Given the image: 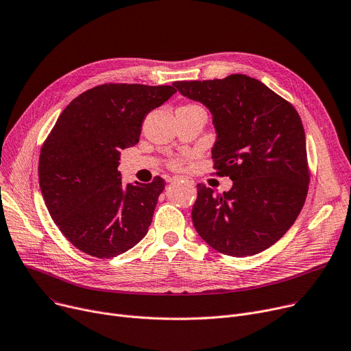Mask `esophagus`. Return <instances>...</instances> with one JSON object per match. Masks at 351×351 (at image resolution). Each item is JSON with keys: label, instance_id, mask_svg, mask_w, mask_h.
<instances>
[{"label": "esophagus", "instance_id": "obj_1", "mask_svg": "<svg viewBox=\"0 0 351 351\" xmlns=\"http://www.w3.org/2000/svg\"><path fill=\"white\" fill-rule=\"evenodd\" d=\"M169 181H182V182H186V184H190V185H194V181L193 180H190L188 177H170L169 178Z\"/></svg>", "mask_w": 351, "mask_h": 351}]
</instances>
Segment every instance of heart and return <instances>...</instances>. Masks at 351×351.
Masks as SVG:
<instances>
[{
	"instance_id": "b5f03b06",
	"label": "heart",
	"mask_w": 351,
	"mask_h": 351,
	"mask_svg": "<svg viewBox=\"0 0 351 351\" xmlns=\"http://www.w3.org/2000/svg\"><path fill=\"white\" fill-rule=\"evenodd\" d=\"M182 163H184V158L182 157H174L170 161V166L174 167V169H180L182 166Z\"/></svg>"
}]
</instances>
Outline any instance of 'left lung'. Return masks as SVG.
<instances>
[{
    "label": "left lung",
    "mask_w": 351,
    "mask_h": 351,
    "mask_svg": "<svg viewBox=\"0 0 351 351\" xmlns=\"http://www.w3.org/2000/svg\"><path fill=\"white\" fill-rule=\"evenodd\" d=\"M173 86L210 111L218 133L213 169L233 181L223 194L197 185L191 215L198 234L232 257L273 246L298 218L308 194L311 174L298 112L246 74Z\"/></svg>",
    "instance_id": "left-lung-1"
}]
</instances>
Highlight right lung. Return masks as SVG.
I'll list each match as a JSON object with an SVG mask.
<instances>
[{"label": "right lung", "instance_id": "right-lung-1", "mask_svg": "<svg viewBox=\"0 0 351 351\" xmlns=\"http://www.w3.org/2000/svg\"><path fill=\"white\" fill-rule=\"evenodd\" d=\"M174 93L173 86H97L74 98L53 126L40 149V191L78 250L111 258L146 236L166 181L123 184L121 150L139 142L146 115Z\"/></svg>", "mask_w": 351, "mask_h": 351}]
</instances>
